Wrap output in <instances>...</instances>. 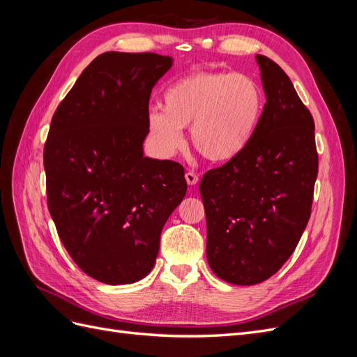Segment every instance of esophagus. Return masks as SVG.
Instances as JSON below:
<instances>
[{
	"mask_svg": "<svg viewBox=\"0 0 357 357\" xmlns=\"http://www.w3.org/2000/svg\"><path fill=\"white\" fill-rule=\"evenodd\" d=\"M185 178H186V181H188V185H190V186H195L197 183H198V176L195 174V172L193 171H188L186 174H185Z\"/></svg>",
	"mask_w": 357,
	"mask_h": 357,
	"instance_id": "obj_1",
	"label": "esophagus"
}]
</instances>
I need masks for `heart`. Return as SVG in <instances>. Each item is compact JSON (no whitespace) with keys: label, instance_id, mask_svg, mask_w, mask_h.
Returning <instances> with one entry per match:
<instances>
[{"label":"heart","instance_id":"heart-1","mask_svg":"<svg viewBox=\"0 0 357 357\" xmlns=\"http://www.w3.org/2000/svg\"><path fill=\"white\" fill-rule=\"evenodd\" d=\"M164 109L147 114L149 137L162 158L174 156L190 142L210 162L238 158L252 143L264 114L261 86L243 74L198 71L172 82L162 93Z\"/></svg>","mask_w":357,"mask_h":357}]
</instances>
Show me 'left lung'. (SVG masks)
I'll return each mask as SVG.
<instances>
[{
    "label": "left lung",
    "mask_w": 357,
    "mask_h": 357,
    "mask_svg": "<svg viewBox=\"0 0 357 357\" xmlns=\"http://www.w3.org/2000/svg\"><path fill=\"white\" fill-rule=\"evenodd\" d=\"M265 92L261 125L244 152L199 183L207 261L231 284L274 275L296 248L311 214L319 158L314 121L287 74L256 55Z\"/></svg>",
    "instance_id": "left-lung-1"
}]
</instances>
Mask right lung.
<instances>
[{"label": "right lung", "instance_id": "right-lung-1", "mask_svg": "<svg viewBox=\"0 0 357 357\" xmlns=\"http://www.w3.org/2000/svg\"><path fill=\"white\" fill-rule=\"evenodd\" d=\"M172 61L102 53L52 117L43 156L49 211L73 261L105 284L152 271L160 232L186 195L185 168L143 150L150 93Z\"/></svg>", "mask_w": 357, "mask_h": 357}]
</instances>
